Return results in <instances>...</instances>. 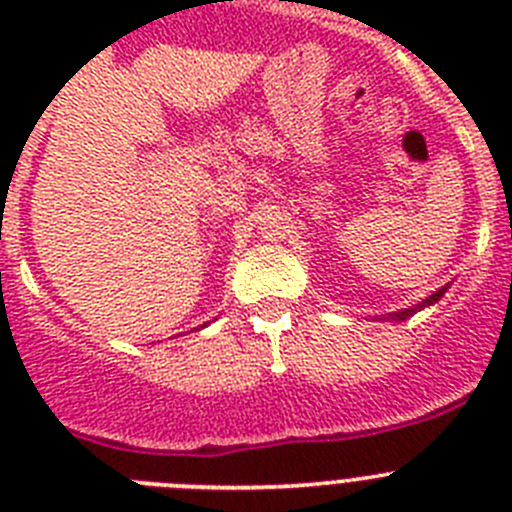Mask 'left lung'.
Returning a JSON list of instances; mask_svg holds the SVG:
<instances>
[{
    "mask_svg": "<svg viewBox=\"0 0 512 512\" xmlns=\"http://www.w3.org/2000/svg\"><path fill=\"white\" fill-rule=\"evenodd\" d=\"M443 292H446V287H443V289H438L436 295H431V297H428V300H425V302H420V305L410 307V310H402L400 315H397V318H400V320H405V318H410V315H413L415 310H420V307H425V305H433V302H438V300H441V297H443Z\"/></svg>",
    "mask_w": 512,
    "mask_h": 512,
    "instance_id": "1",
    "label": "left lung"
}]
</instances>
